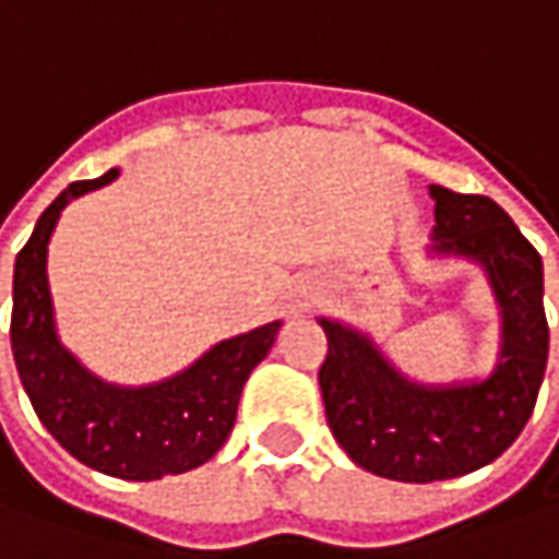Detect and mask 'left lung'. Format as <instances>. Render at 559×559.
<instances>
[{
	"instance_id": "8db88e82",
	"label": "left lung",
	"mask_w": 559,
	"mask_h": 559,
	"mask_svg": "<svg viewBox=\"0 0 559 559\" xmlns=\"http://www.w3.org/2000/svg\"><path fill=\"white\" fill-rule=\"evenodd\" d=\"M430 253L479 262L501 312V349L486 380L417 383L356 328L318 318L328 356L318 371L328 427L361 471L436 483L491 464L523 433L548 365L542 257L483 194L430 185Z\"/></svg>"
}]
</instances>
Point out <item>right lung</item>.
I'll return each instance as SVG.
<instances>
[{
	"mask_svg": "<svg viewBox=\"0 0 559 559\" xmlns=\"http://www.w3.org/2000/svg\"><path fill=\"white\" fill-rule=\"evenodd\" d=\"M117 176L120 169H107L102 179L68 185L36 222L14 260L11 353L33 412L61 449L92 471L147 483L194 471L225 445L243 383L269 356L281 321L222 340L185 371L151 386H117L86 371L55 331L46 257L61 210Z\"/></svg>",
	"mask_w": 559,
	"mask_h": 559,
	"instance_id": "1",
	"label": "right lung"
}]
</instances>
